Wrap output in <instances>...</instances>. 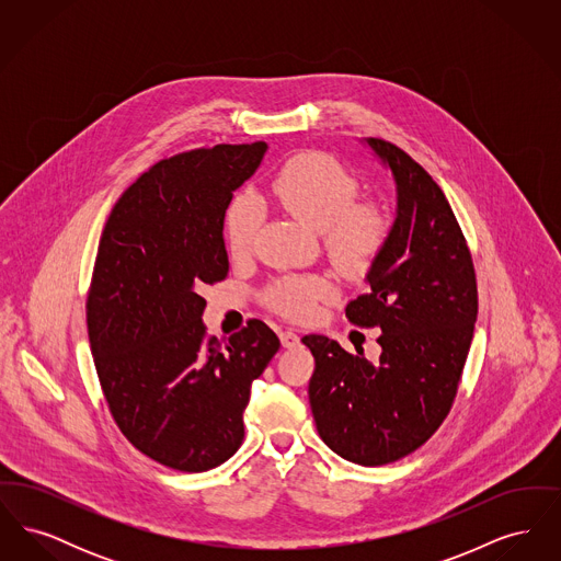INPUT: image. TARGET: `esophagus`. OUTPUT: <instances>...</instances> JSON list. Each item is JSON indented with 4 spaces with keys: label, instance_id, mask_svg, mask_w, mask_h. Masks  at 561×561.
<instances>
[{
    "label": "esophagus",
    "instance_id": "obj_1",
    "mask_svg": "<svg viewBox=\"0 0 561 561\" xmlns=\"http://www.w3.org/2000/svg\"><path fill=\"white\" fill-rule=\"evenodd\" d=\"M279 341H282V347L284 348H294L300 345V336L293 332V330H284V332H279Z\"/></svg>",
    "mask_w": 561,
    "mask_h": 561
}]
</instances>
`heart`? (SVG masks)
I'll return each mask as SVG.
<instances>
[{
  "mask_svg": "<svg viewBox=\"0 0 561 561\" xmlns=\"http://www.w3.org/2000/svg\"><path fill=\"white\" fill-rule=\"evenodd\" d=\"M271 188L286 213L321 233L325 256L341 275L357 282L373 271L393 220L382 202L357 199L359 181L341 161L320 151L298 153L275 174ZM263 218L256 195L243 193L233 199L225 220L227 250L233 259H243L252 250ZM336 294V284L328 275H288L268 286L265 302L288 320L305 321Z\"/></svg>",
  "mask_w": 561,
  "mask_h": 561,
  "instance_id": "b5f03b06",
  "label": "heart"
}]
</instances>
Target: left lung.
<instances>
[{
  "label": "left lung",
  "instance_id": "left-lung-1",
  "mask_svg": "<svg viewBox=\"0 0 561 561\" xmlns=\"http://www.w3.org/2000/svg\"><path fill=\"white\" fill-rule=\"evenodd\" d=\"M396 181L389 241L347 305L351 323L378 328V362L336 341L305 336L316 357L309 401L328 448L376 467L421 448L453 408L478 320L476 268L453 208L400 147L366 138Z\"/></svg>",
  "mask_w": 561,
  "mask_h": 561
}]
</instances>
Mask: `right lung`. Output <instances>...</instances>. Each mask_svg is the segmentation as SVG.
<instances>
[{
  "mask_svg": "<svg viewBox=\"0 0 561 561\" xmlns=\"http://www.w3.org/2000/svg\"><path fill=\"white\" fill-rule=\"evenodd\" d=\"M267 142L216 145L161 160L108 214L85 302L96 374L119 431L163 467L199 473L243 439L252 380L279 339L261 320L218 343L202 321V288L222 282L233 191Z\"/></svg>",
  "mask_w": 561,
  "mask_h": 561,
  "instance_id": "1",
  "label": "right lung"
}]
</instances>
